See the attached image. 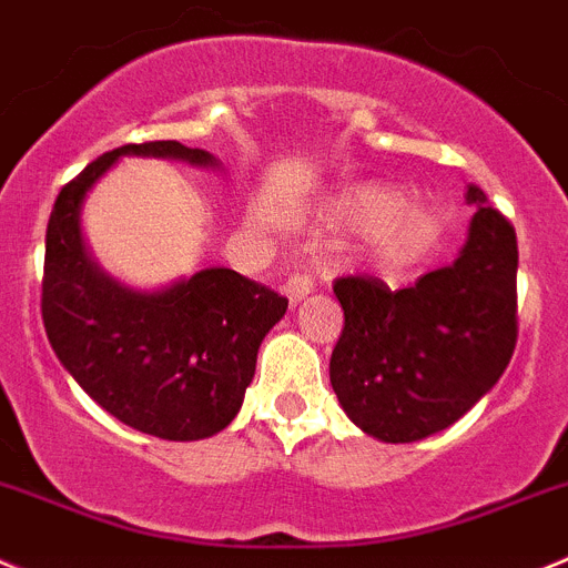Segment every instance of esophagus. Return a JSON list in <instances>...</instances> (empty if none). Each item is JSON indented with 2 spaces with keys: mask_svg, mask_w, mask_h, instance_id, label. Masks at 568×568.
<instances>
[{
  "mask_svg": "<svg viewBox=\"0 0 568 568\" xmlns=\"http://www.w3.org/2000/svg\"><path fill=\"white\" fill-rule=\"evenodd\" d=\"M284 293H287L290 304H301L310 293H315V278L312 275H290V281L284 284Z\"/></svg>",
  "mask_w": 568,
  "mask_h": 568,
  "instance_id": "34e87169",
  "label": "esophagus"
}]
</instances>
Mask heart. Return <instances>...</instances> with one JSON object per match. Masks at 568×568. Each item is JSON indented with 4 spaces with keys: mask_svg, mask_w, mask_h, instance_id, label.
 <instances>
[{
    "mask_svg": "<svg viewBox=\"0 0 568 568\" xmlns=\"http://www.w3.org/2000/svg\"><path fill=\"white\" fill-rule=\"evenodd\" d=\"M258 220L270 223L258 209ZM334 223L345 231L371 236L374 256L387 270H404L418 262L440 234V212L426 200L407 203L398 189L379 183H359L332 200Z\"/></svg>",
    "mask_w": 568,
    "mask_h": 568,
    "instance_id": "obj_1",
    "label": "heart"
}]
</instances>
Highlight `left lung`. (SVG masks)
<instances>
[{
    "mask_svg": "<svg viewBox=\"0 0 568 568\" xmlns=\"http://www.w3.org/2000/svg\"><path fill=\"white\" fill-rule=\"evenodd\" d=\"M460 253L415 284L334 281L345 326L328 379L351 420L385 443H413L460 420L505 374L516 348V231L479 186Z\"/></svg>",
    "mask_w": 568,
    "mask_h": 568,
    "instance_id": "left-lung-1",
    "label": "left lung"
}]
</instances>
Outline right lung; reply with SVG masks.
Returning <instances> with one entry per match:
<instances>
[{
	"mask_svg": "<svg viewBox=\"0 0 568 568\" xmlns=\"http://www.w3.org/2000/svg\"><path fill=\"white\" fill-rule=\"evenodd\" d=\"M122 155L220 170L181 142L125 144L91 161L61 189L47 225V337L72 379L122 424L161 440H203L240 413L256 354L287 298L229 267H206L161 290L108 275L83 240V203Z\"/></svg>",
	"mask_w": 568,
	"mask_h": 568,
	"instance_id": "1",
	"label": "right lung"
}]
</instances>
